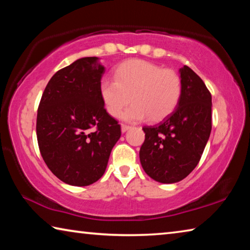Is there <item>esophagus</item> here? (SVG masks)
<instances>
[{
	"instance_id": "1",
	"label": "esophagus",
	"mask_w": 250,
	"mask_h": 250,
	"mask_svg": "<svg viewBox=\"0 0 250 250\" xmlns=\"http://www.w3.org/2000/svg\"><path fill=\"white\" fill-rule=\"evenodd\" d=\"M131 128V126L130 125H121V131H122V132H126V131H128L129 129Z\"/></svg>"
}]
</instances>
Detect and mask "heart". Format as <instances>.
Here are the masks:
<instances>
[{
	"label": "heart",
	"instance_id": "b5f03b06",
	"mask_svg": "<svg viewBox=\"0 0 250 250\" xmlns=\"http://www.w3.org/2000/svg\"><path fill=\"white\" fill-rule=\"evenodd\" d=\"M113 79L100 82V96L110 116L118 118L125 108L124 118L140 121L149 117L159 121L176 108L182 94V83L175 71L153 62L132 59L122 62L113 71Z\"/></svg>",
	"mask_w": 250,
	"mask_h": 250
}]
</instances>
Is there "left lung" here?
I'll use <instances>...</instances> for the list:
<instances>
[{
  "label": "left lung",
  "mask_w": 250,
  "mask_h": 250,
  "mask_svg": "<svg viewBox=\"0 0 250 250\" xmlns=\"http://www.w3.org/2000/svg\"><path fill=\"white\" fill-rule=\"evenodd\" d=\"M179 104L155 125L143 126L140 149L143 170L160 183L185 179L201 160L211 130V96L205 83L188 66L180 68Z\"/></svg>",
  "instance_id": "left-lung-1"
}]
</instances>
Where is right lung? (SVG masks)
<instances>
[{
	"instance_id": "add662e5",
	"label": "right lung",
	"mask_w": 250,
	"mask_h": 250,
	"mask_svg": "<svg viewBox=\"0 0 250 250\" xmlns=\"http://www.w3.org/2000/svg\"><path fill=\"white\" fill-rule=\"evenodd\" d=\"M104 70L98 57L79 58L58 70L42 96L36 121L40 151L66 184L98 181L120 139V125L105 111L100 96Z\"/></svg>"
}]
</instances>
